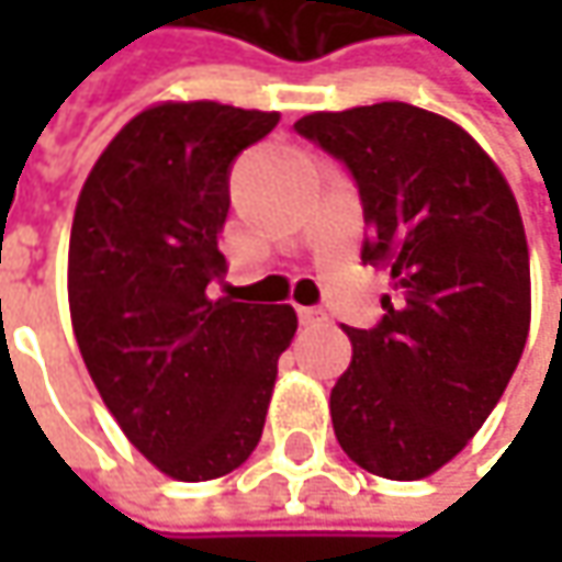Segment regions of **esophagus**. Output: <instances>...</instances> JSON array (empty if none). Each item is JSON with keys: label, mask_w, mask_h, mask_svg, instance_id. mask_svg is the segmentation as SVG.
<instances>
[{"label": "esophagus", "mask_w": 562, "mask_h": 562, "mask_svg": "<svg viewBox=\"0 0 562 562\" xmlns=\"http://www.w3.org/2000/svg\"><path fill=\"white\" fill-rule=\"evenodd\" d=\"M296 315H300V322H303L306 328H313V325H322V322L328 318V315L322 313V310H313V306H300V310H296Z\"/></svg>", "instance_id": "obj_1"}]
</instances>
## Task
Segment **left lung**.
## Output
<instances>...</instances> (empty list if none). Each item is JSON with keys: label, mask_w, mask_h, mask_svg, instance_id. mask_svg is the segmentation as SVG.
<instances>
[{"label": "left lung", "mask_w": 562, "mask_h": 562, "mask_svg": "<svg viewBox=\"0 0 562 562\" xmlns=\"http://www.w3.org/2000/svg\"><path fill=\"white\" fill-rule=\"evenodd\" d=\"M353 171L362 262L391 271L378 328H344L353 359L331 391L344 453L391 482L447 465L485 425L531 322L529 244L507 178L457 121L409 102L293 124Z\"/></svg>", "instance_id": "left-lung-1"}]
</instances>
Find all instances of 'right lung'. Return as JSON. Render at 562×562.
Masks as SVG:
<instances>
[{
    "label": "right lung",
    "mask_w": 562,
    "mask_h": 562,
    "mask_svg": "<svg viewBox=\"0 0 562 562\" xmlns=\"http://www.w3.org/2000/svg\"><path fill=\"white\" fill-rule=\"evenodd\" d=\"M278 112L156 102L87 175L68 244V306L99 397L127 441L178 482L234 472L256 450L293 306L209 296L225 278L227 171Z\"/></svg>",
    "instance_id": "obj_1"
}]
</instances>
